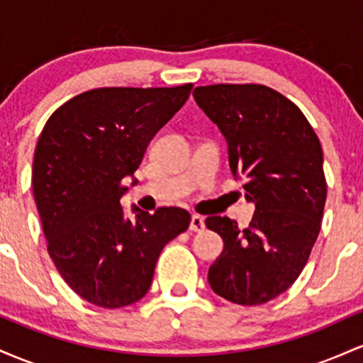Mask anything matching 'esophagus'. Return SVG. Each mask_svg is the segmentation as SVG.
<instances>
[{"label":"esophagus","instance_id":"1","mask_svg":"<svg viewBox=\"0 0 363 363\" xmlns=\"http://www.w3.org/2000/svg\"><path fill=\"white\" fill-rule=\"evenodd\" d=\"M203 228H206V223H203L202 216H199V214L192 216V223H190V230L197 231V233H201V231H203Z\"/></svg>","mask_w":363,"mask_h":363}]
</instances>
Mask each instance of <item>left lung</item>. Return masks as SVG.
<instances>
[{
	"instance_id": "obj_1",
	"label": "left lung",
	"mask_w": 363,
	"mask_h": 363,
	"mask_svg": "<svg viewBox=\"0 0 363 363\" xmlns=\"http://www.w3.org/2000/svg\"><path fill=\"white\" fill-rule=\"evenodd\" d=\"M194 97L226 137L230 168L255 203L243 230L226 216L206 219L225 242L207 279L230 302L266 303L295 283L319 236L328 195L319 137L298 106L266 85H203Z\"/></svg>"
}]
</instances>
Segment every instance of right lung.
Wrapping results in <instances>:
<instances>
[{"label":"right lung","mask_w":363,"mask_h":363,"mask_svg":"<svg viewBox=\"0 0 363 363\" xmlns=\"http://www.w3.org/2000/svg\"><path fill=\"white\" fill-rule=\"evenodd\" d=\"M178 87H101L72 97L40 132L32 189L48 252L61 278L97 307L138 302L168 242L185 233L190 213L133 207L123 216L121 180L133 174L149 142L189 99Z\"/></svg>","instance_id":"right-lung-1"}]
</instances>
